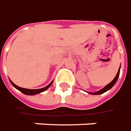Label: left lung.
<instances>
[{
  "label": "left lung",
  "mask_w": 131,
  "mask_h": 131,
  "mask_svg": "<svg viewBox=\"0 0 131 131\" xmlns=\"http://www.w3.org/2000/svg\"><path fill=\"white\" fill-rule=\"evenodd\" d=\"M119 73H120V68L118 69V71L117 74H116V77L114 78V79L112 80V82H110L109 84H108L107 85H106L104 88H103V89H102L101 90L98 91V92H93V93H92V92H88L89 94H94V95H97V94H102L104 93V92H106V91H108V90H110L111 88L114 86V85H115V83L116 82V81H117L118 78V76H119Z\"/></svg>",
  "instance_id": "obj_1"
}]
</instances>
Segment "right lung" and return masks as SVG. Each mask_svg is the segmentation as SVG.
<instances>
[{"mask_svg": "<svg viewBox=\"0 0 131 131\" xmlns=\"http://www.w3.org/2000/svg\"><path fill=\"white\" fill-rule=\"evenodd\" d=\"M10 82L12 85H13L15 88L17 89L18 90H19L21 92H23V94H27V95H34V94H39L40 93V92H42L43 91L46 90L48 88L51 86V85L52 84L53 81L49 85H47L46 87L43 88H41V89H38V90H30V89H25V88H20V87H18L17 85H15L13 82H12L10 80Z\"/></svg>", "mask_w": 131, "mask_h": 131, "instance_id": "1", "label": "right lung"}]
</instances>
